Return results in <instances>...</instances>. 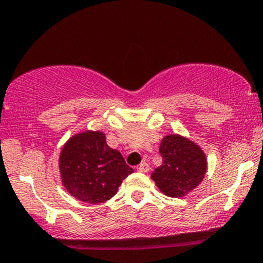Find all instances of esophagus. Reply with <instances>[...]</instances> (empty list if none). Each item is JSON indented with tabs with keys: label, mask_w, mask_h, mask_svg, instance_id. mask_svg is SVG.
Returning a JSON list of instances; mask_svg holds the SVG:
<instances>
[{
	"label": "esophagus",
	"mask_w": 263,
	"mask_h": 263,
	"mask_svg": "<svg viewBox=\"0 0 263 263\" xmlns=\"http://www.w3.org/2000/svg\"><path fill=\"white\" fill-rule=\"evenodd\" d=\"M137 170L140 173H147L148 170H149V165H148V164L145 163V162H143V163H141L140 165L137 166Z\"/></svg>",
	"instance_id": "34e87169"
}]
</instances>
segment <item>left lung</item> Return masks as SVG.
I'll return each mask as SVG.
<instances>
[{"mask_svg":"<svg viewBox=\"0 0 263 263\" xmlns=\"http://www.w3.org/2000/svg\"><path fill=\"white\" fill-rule=\"evenodd\" d=\"M159 153L162 165L151 178L158 189L169 197H182L197 187L207 172V160L197 144L180 135H169L162 140Z\"/></svg>","mask_w":263,"mask_h":263,"instance_id":"obj_1","label":"left lung"}]
</instances>
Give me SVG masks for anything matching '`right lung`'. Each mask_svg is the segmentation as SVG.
<instances>
[{
  "instance_id": "obj_1",
  "label": "right lung",
  "mask_w": 263,
  "mask_h": 263,
  "mask_svg": "<svg viewBox=\"0 0 263 263\" xmlns=\"http://www.w3.org/2000/svg\"><path fill=\"white\" fill-rule=\"evenodd\" d=\"M62 183L73 197L85 203H101L116 195L122 180L134 169L119 151L106 144L100 131L74 135L60 154Z\"/></svg>"
}]
</instances>
